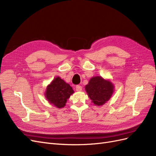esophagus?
I'll return each instance as SVG.
<instances>
[{"mask_svg":"<svg viewBox=\"0 0 156 156\" xmlns=\"http://www.w3.org/2000/svg\"><path fill=\"white\" fill-rule=\"evenodd\" d=\"M76 90L77 91H81V90H82V87L81 86H80V85H77L76 86Z\"/></svg>","mask_w":156,"mask_h":156,"instance_id":"esophagus-1","label":"esophagus"}]
</instances>
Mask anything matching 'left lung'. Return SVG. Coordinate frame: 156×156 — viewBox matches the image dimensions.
<instances>
[{
  "label": "left lung",
  "mask_w": 156,
  "mask_h": 156,
  "mask_svg": "<svg viewBox=\"0 0 156 156\" xmlns=\"http://www.w3.org/2000/svg\"><path fill=\"white\" fill-rule=\"evenodd\" d=\"M85 90L94 104L101 105L109 100L114 91V86L110 81L98 76L91 78Z\"/></svg>",
  "instance_id": "left-lung-1"
}]
</instances>
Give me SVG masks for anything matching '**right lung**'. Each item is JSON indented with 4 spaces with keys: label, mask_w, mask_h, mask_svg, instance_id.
Returning <instances> with one entry per match:
<instances>
[{
    "label": "right lung",
    "mask_w": 156,
    "mask_h": 156,
    "mask_svg": "<svg viewBox=\"0 0 156 156\" xmlns=\"http://www.w3.org/2000/svg\"><path fill=\"white\" fill-rule=\"evenodd\" d=\"M73 93V90L69 84L58 77L48 85L45 95L50 103L58 108H62Z\"/></svg>",
    "instance_id": "obj_1"
}]
</instances>
